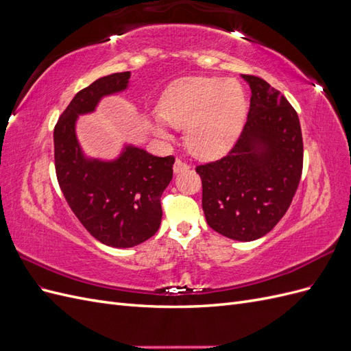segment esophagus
Returning a JSON list of instances; mask_svg holds the SVG:
<instances>
[{
  "mask_svg": "<svg viewBox=\"0 0 351 351\" xmlns=\"http://www.w3.org/2000/svg\"><path fill=\"white\" fill-rule=\"evenodd\" d=\"M174 173L177 174V173H182V171H186V169H189V164L186 162V161H183V159H176V162H174Z\"/></svg>",
  "mask_w": 351,
  "mask_h": 351,
  "instance_id": "esophagus-1",
  "label": "esophagus"
}]
</instances>
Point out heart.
Returning a JSON list of instances; mask_svg holds the SVG:
<instances>
[{
	"label": "heart",
	"mask_w": 351,
	"mask_h": 351,
	"mask_svg": "<svg viewBox=\"0 0 351 351\" xmlns=\"http://www.w3.org/2000/svg\"><path fill=\"white\" fill-rule=\"evenodd\" d=\"M246 95L237 80L193 76L173 83L159 99L158 114L173 127H184V141L197 156H217L234 143L246 119ZM155 133L169 139L164 123Z\"/></svg>",
	"instance_id": "1"
}]
</instances>
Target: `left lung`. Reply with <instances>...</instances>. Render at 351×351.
Returning <instances> with one entry per match:
<instances>
[{
  "label": "left lung",
  "mask_w": 351,
  "mask_h": 351,
  "mask_svg": "<svg viewBox=\"0 0 351 351\" xmlns=\"http://www.w3.org/2000/svg\"><path fill=\"white\" fill-rule=\"evenodd\" d=\"M252 97L246 124L226 156L196 167L208 226L239 241L256 240L290 208L303 169L299 115L280 90L241 74Z\"/></svg>",
  "instance_id": "obj_1"
}]
</instances>
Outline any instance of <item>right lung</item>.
<instances>
[{"mask_svg": "<svg viewBox=\"0 0 351 351\" xmlns=\"http://www.w3.org/2000/svg\"><path fill=\"white\" fill-rule=\"evenodd\" d=\"M130 71L114 73L82 89L54 129L56 173L62 195L80 224L111 247H133L151 239L162 218L161 196L173 178V155L161 158L127 146L112 162L83 156L76 137L77 115L129 84Z\"/></svg>", "mask_w": 351, "mask_h": 351, "instance_id": "add662e5", "label": "right lung"}]
</instances>
